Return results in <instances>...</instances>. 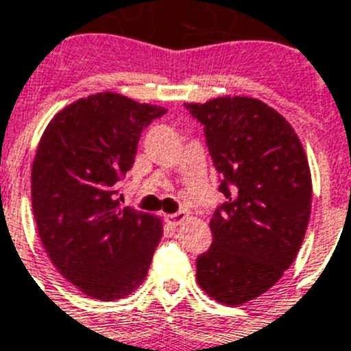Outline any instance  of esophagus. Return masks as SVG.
<instances>
[{
  "label": "esophagus",
  "instance_id": "obj_1",
  "mask_svg": "<svg viewBox=\"0 0 351 351\" xmlns=\"http://www.w3.org/2000/svg\"><path fill=\"white\" fill-rule=\"evenodd\" d=\"M185 219H187V214H185V212H176V214H169V216H166V221L171 226L182 225Z\"/></svg>",
  "mask_w": 351,
  "mask_h": 351
}]
</instances>
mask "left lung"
<instances>
[{
  "label": "left lung",
  "mask_w": 351,
  "mask_h": 351,
  "mask_svg": "<svg viewBox=\"0 0 351 351\" xmlns=\"http://www.w3.org/2000/svg\"><path fill=\"white\" fill-rule=\"evenodd\" d=\"M203 125L225 203L196 280L214 300L241 305L266 293L293 264L311 217L308 162L293 126L266 103L225 96L185 103Z\"/></svg>",
  "instance_id": "obj_1"
}]
</instances>
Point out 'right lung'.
Wrapping results in <instances>:
<instances>
[{
  "mask_svg": "<svg viewBox=\"0 0 351 351\" xmlns=\"http://www.w3.org/2000/svg\"><path fill=\"white\" fill-rule=\"evenodd\" d=\"M166 108L99 93L53 117L32 166V208L46 253L64 278L96 300L143 284L160 219L119 207L117 182L132 169L141 134Z\"/></svg>",
  "mask_w": 351,
  "mask_h": 351,
  "instance_id": "obj_1",
  "label": "right lung"
}]
</instances>
